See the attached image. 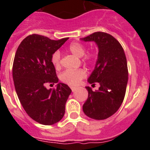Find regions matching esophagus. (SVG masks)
<instances>
[{
	"label": "esophagus",
	"mask_w": 150,
	"mask_h": 150,
	"mask_svg": "<svg viewBox=\"0 0 150 150\" xmlns=\"http://www.w3.org/2000/svg\"><path fill=\"white\" fill-rule=\"evenodd\" d=\"M71 90H72L73 92H74V91H76V87H74V86H71Z\"/></svg>",
	"instance_id": "obj_1"
}]
</instances>
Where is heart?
I'll list each match as a JSON object with an SVG mask.
<instances>
[{
	"instance_id": "heart-1",
	"label": "heart",
	"mask_w": 150,
	"mask_h": 150,
	"mask_svg": "<svg viewBox=\"0 0 150 150\" xmlns=\"http://www.w3.org/2000/svg\"><path fill=\"white\" fill-rule=\"evenodd\" d=\"M69 52L78 58H81L85 55L86 49L83 44L74 42L70 44L68 46ZM94 60L93 54H87L83 58V61L86 62H91ZM52 63L55 67H59L60 65V53L59 52H54L52 56ZM86 76V72L83 69L77 70H67L64 71L60 76V79L64 83L71 86H76L81 82L83 78Z\"/></svg>"
}]
</instances>
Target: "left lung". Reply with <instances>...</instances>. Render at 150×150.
Listing matches in <instances>:
<instances>
[{
	"label": "left lung",
	"instance_id": "obj_1",
	"mask_svg": "<svg viewBox=\"0 0 150 150\" xmlns=\"http://www.w3.org/2000/svg\"><path fill=\"white\" fill-rule=\"evenodd\" d=\"M80 40L95 42L98 48V59L88 82L100 85L95 91L86 87L88 95L83 110L93 120H105L114 114L124 100L128 76L126 57L119 41L107 33H93Z\"/></svg>",
	"mask_w": 150,
	"mask_h": 150
}]
</instances>
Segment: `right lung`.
<instances>
[{
	"instance_id": "add662e5",
	"label": "right lung",
	"mask_w": 150,
	"mask_h": 150,
	"mask_svg": "<svg viewBox=\"0 0 150 150\" xmlns=\"http://www.w3.org/2000/svg\"><path fill=\"white\" fill-rule=\"evenodd\" d=\"M67 40H53L32 34L21 42L16 52L13 66L16 91L28 115L40 124H55L64 115L71 89L59 83L52 56ZM46 82L57 83V88L47 90Z\"/></svg>"
}]
</instances>
